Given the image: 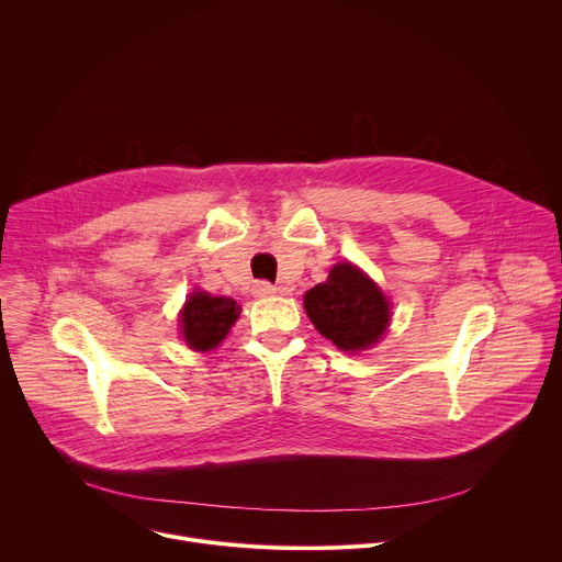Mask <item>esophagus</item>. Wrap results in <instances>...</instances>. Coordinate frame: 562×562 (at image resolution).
I'll return each mask as SVG.
<instances>
[{
    "label": "esophagus",
    "mask_w": 562,
    "mask_h": 562,
    "mask_svg": "<svg viewBox=\"0 0 562 562\" xmlns=\"http://www.w3.org/2000/svg\"><path fill=\"white\" fill-rule=\"evenodd\" d=\"M278 289L271 284V282H258V284H254V295L256 297H269V295H273Z\"/></svg>",
    "instance_id": "34e87169"
}]
</instances>
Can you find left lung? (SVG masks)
<instances>
[{
    "label": "left lung",
    "instance_id": "8db88e82",
    "mask_svg": "<svg viewBox=\"0 0 562 562\" xmlns=\"http://www.w3.org/2000/svg\"><path fill=\"white\" fill-rule=\"evenodd\" d=\"M304 311L319 334L349 353L380 342L391 319L386 295L351 262L336 265L325 282L304 293Z\"/></svg>",
    "mask_w": 562,
    "mask_h": 562
}]
</instances>
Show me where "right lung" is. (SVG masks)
<instances>
[{
    "label": "right lung",
    "mask_w": 562,
    "mask_h": 562,
    "mask_svg": "<svg viewBox=\"0 0 562 562\" xmlns=\"http://www.w3.org/2000/svg\"><path fill=\"white\" fill-rule=\"evenodd\" d=\"M237 317L235 300L193 291L180 311V331L189 349L211 351L226 338Z\"/></svg>",
    "instance_id": "right-lung-1"
}]
</instances>
